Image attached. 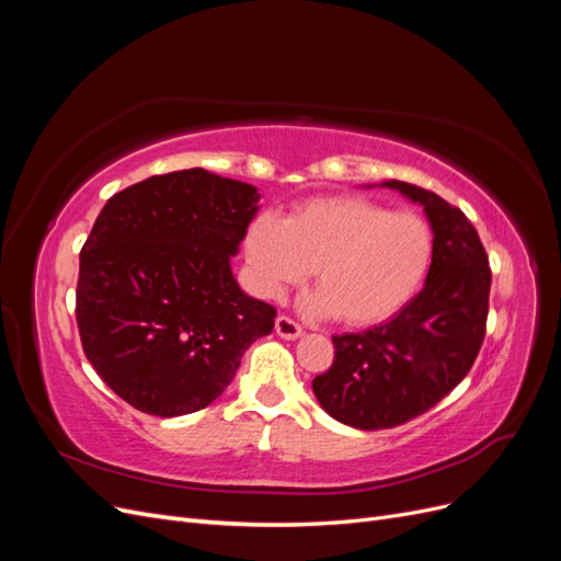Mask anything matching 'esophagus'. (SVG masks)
<instances>
[{
  "label": "esophagus",
  "mask_w": 561,
  "mask_h": 561,
  "mask_svg": "<svg viewBox=\"0 0 561 561\" xmlns=\"http://www.w3.org/2000/svg\"><path fill=\"white\" fill-rule=\"evenodd\" d=\"M276 334L280 339H299L304 334V330L297 325V322L293 318L287 316H278L276 318Z\"/></svg>",
  "instance_id": "obj_1"
}]
</instances>
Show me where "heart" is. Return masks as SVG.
Masks as SVG:
<instances>
[{
    "label": "heart",
    "instance_id": "1",
    "mask_svg": "<svg viewBox=\"0 0 561 561\" xmlns=\"http://www.w3.org/2000/svg\"><path fill=\"white\" fill-rule=\"evenodd\" d=\"M254 290L280 297L311 274L318 290L304 297L309 316L375 325L398 313L426 280L435 239L426 219L393 213L363 196L301 203L285 219L254 217L243 236Z\"/></svg>",
    "mask_w": 561,
    "mask_h": 561
}]
</instances>
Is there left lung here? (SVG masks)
<instances>
[{
	"mask_svg": "<svg viewBox=\"0 0 561 561\" xmlns=\"http://www.w3.org/2000/svg\"><path fill=\"white\" fill-rule=\"evenodd\" d=\"M381 186L419 203L435 252L423 290L381 325L332 336L334 363L313 379L322 410L360 431L400 426L454 390L478 358L489 313V260L468 217L421 186Z\"/></svg>",
	"mask_w": 561,
	"mask_h": 561,
	"instance_id": "1",
	"label": "left lung"
}]
</instances>
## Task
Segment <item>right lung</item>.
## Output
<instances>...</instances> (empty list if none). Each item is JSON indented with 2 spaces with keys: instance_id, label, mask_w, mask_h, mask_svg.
I'll list each match as a JSON object with an SVG mask.
<instances>
[{
  "instance_id": "right-lung-1",
  "label": "right lung",
  "mask_w": 561,
  "mask_h": 561,
  "mask_svg": "<svg viewBox=\"0 0 561 561\" xmlns=\"http://www.w3.org/2000/svg\"><path fill=\"white\" fill-rule=\"evenodd\" d=\"M257 186L203 168L114 194L79 254L77 325L89 363L151 416L192 414L233 381L276 309L241 290L231 257Z\"/></svg>"
}]
</instances>
